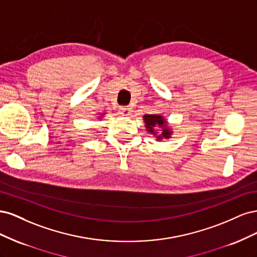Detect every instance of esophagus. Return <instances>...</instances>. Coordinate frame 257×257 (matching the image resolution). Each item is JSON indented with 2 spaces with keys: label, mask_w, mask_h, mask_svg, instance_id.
I'll return each mask as SVG.
<instances>
[{
  "label": "esophagus",
  "mask_w": 257,
  "mask_h": 257,
  "mask_svg": "<svg viewBox=\"0 0 257 257\" xmlns=\"http://www.w3.org/2000/svg\"><path fill=\"white\" fill-rule=\"evenodd\" d=\"M120 110L123 115H130L132 112V108L130 106H122L120 108Z\"/></svg>",
  "instance_id": "esophagus-1"
}]
</instances>
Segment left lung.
I'll list each match as a JSON object with an SVG mask.
<instances>
[{"instance_id": "obj_1", "label": "left lung", "mask_w": 257, "mask_h": 257, "mask_svg": "<svg viewBox=\"0 0 257 257\" xmlns=\"http://www.w3.org/2000/svg\"><path fill=\"white\" fill-rule=\"evenodd\" d=\"M144 120H145V123L147 125V128L148 131L150 132L151 134H157V132H155V127H162V133L161 135L158 136V138H169V135H170V131L166 127H163L164 126L165 124V121L164 119L162 118L161 115H155V114H145L144 116Z\"/></svg>"}]
</instances>
